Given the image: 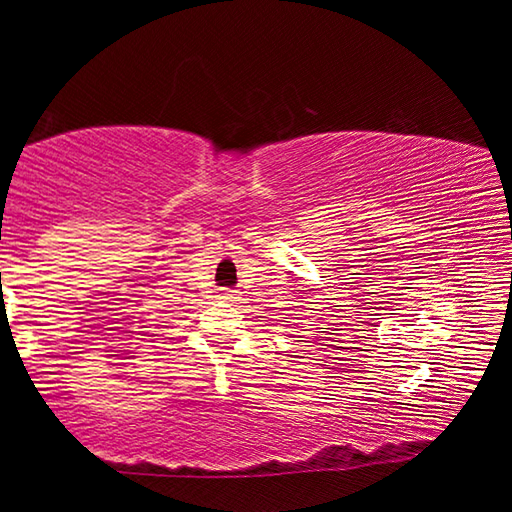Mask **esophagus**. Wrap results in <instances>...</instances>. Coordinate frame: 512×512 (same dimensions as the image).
<instances>
[{
	"instance_id": "esophagus-1",
	"label": "esophagus",
	"mask_w": 512,
	"mask_h": 512,
	"mask_svg": "<svg viewBox=\"0 0 512 512\" xmlns=\"http://www.w3.org/2000/svg\"><path fill=\"white\" fill-rule=\"evenodd\" d=\"M223 298H225V300H230V302H237V300H239L237 291H225V293H223Z\"/></svg>"
}]
</instances>
